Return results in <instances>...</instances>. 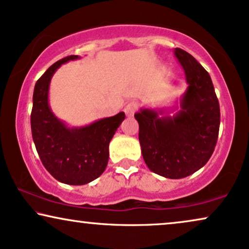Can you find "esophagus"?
Instances as JSON below:
<instances>
[{
	"label": "esophagus",
	"instance_id": "1",
	"mask_svg": "<svg viewBox=\"0 0 249 249\" xmlns=\"http://www.w3.org/2000/svg\"><path fill=\"white\" fill-rule=\"evenodd\" d=\"M138 108H140V103L136 101H132L130 103H128L127 106H125L124 112L125 114L129 115V117H131V115H134L135 113L138 111Z\"/></svg>",
	"mask_w": 249,
	"mask_h": 249
}]
</instances>
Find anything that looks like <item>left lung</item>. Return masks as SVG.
Wrapping results in <instances>:
<instances>
[{"instance_id":"obj_1","label":"left lung","mask_w":249,"mask_h":249,"mask_svg":"<svg viewBox=\"0 0 249 249\" xmlns=\"http://www.w3.org/2000/svg\"><path fill=\"white\" fill-rule=\"evenodd\" d=\"M183 66L188 89L174 117H158L154 109L135 114L143 159L150 170L167 178H183L205 166L218 137V99L207 71L189 53L174 50ZM162 113V111H161Z\"/></svg>"}]
</instances>
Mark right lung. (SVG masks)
Listing matches in <instances>:
<instances>
[{
  "label": "right lung",
  "instance_id": "right-lung-1",
  "mask_svg": "<svg viewBox=\"0 0 249 249\" xmlns=\"http://www.w3.org/2000/svg\"><path fill=\"white\" fill-rule=\"evenodd\" d=\"M80 58L72 54L56 61L35 83L31 114L32 136L38 157L57 180L83 185L104 173L108 162V145L124 112L80 128H69L54 117L48 102L50 80L61 64Z\"/></svg>",
  "mask_w": 249,
  "mask_h": 249
}]
</instances>
